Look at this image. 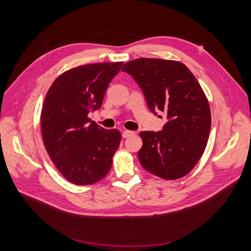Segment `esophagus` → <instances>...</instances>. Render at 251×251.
<instances>
[{"label": "esophagus", "mask_w": 251, "mask_h": 251, "mask_svg": "<svg viewBox=\"0 0 251 251\" xmlns=\"http://www.w3.org/2000/svg\"><path fill=\"white\" fill-rule=\"evenodd\" d=\"M134 134H135V133L132 132V131L125 130V131L123 132V137H124V138H127V137H130V136H133Z\"/></svg>", "instance_id": "obj_1"}]
</instances>
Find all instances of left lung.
Instances as JSON below:
<instances>
[{"label": "left lung", "instance_id": "left-lung-1", "mask_svg": "<svg viewBox=\"0 0 251 251\" xmlns=\"http://www.w3.org/2000/svg\"><path fill=\"white\" fill-rule=\"evenodd\" d=\"M121 70L138 83L151 112L168 118L162 131L140 132L142 168L165 180L184 177L200 160L210 132V109L200 83L177 60L137 58Z\"/></svg>", "mask_w": 251, "mask_h": 251}]
</instances>
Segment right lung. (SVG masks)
I'll use <instances>...</instances> for the list:
<instances>
[{
	"label": "right lung",
	"instance_id": "right-lung-1",
	"mask_svg": "<svg viewBox=\"0 0 251 251\" xmlns=\"http://www.w3.org/2000/svg\"><path fill=\"white\" fill-rule=\"evenodd\" d=\"M123 62L78 66L53 81L42 108L43 141L52 162L76 185H90L107 176L121 134L91 121L101 107L109 83Z\"/></svg>",
	"mask_w": 251,
	"mask_h": 251
}]
</instances>
